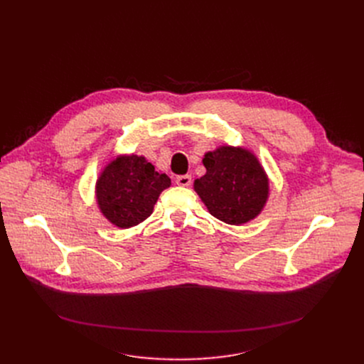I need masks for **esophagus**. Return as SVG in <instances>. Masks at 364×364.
Wrapping results in <instances>:
<instances>
[{
    "instance_id": "1",
    "label": "esophagus",
    "mask_w": 364,
    "mask_h": 364,
    "mask_svg": "<svg viewBox=\"0 0 364 364\" xmlns=\"http://www.w3.org/2000/svg\"><path fill=\"white\" fill-rule=\"evenodd\" d=\"M176 183L181 187H188L190 184H192V177H190V176H180V177H177Z\"/></svg>"
}]
</instances>
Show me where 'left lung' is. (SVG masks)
I'll list each match as a JSON object with an SVG mask.
<instances>
[{"mask_svg": "<svg viewBox=\"0 0 364 364\" xmlns=\"http://www.w3.org/2000/svg\"><path fill=\"white\" fill-rule=\"evenodd\" d=\"M206 174L195 180V190L215 218L233 225L254 220L269 198V178L254 153L221 146L205 153Z\"/></svg>", "mask_w": 364, "mask_h": 364, "instance_id": "obj_1", "label": "left lung"}]
</instances>
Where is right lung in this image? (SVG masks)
Returning <instances> with one entry per match:
<instances>
[{
	"instance_id": "right-lung-1",
	"label": "right lung",
	"mask_w": 364,
	"mask_h": 364,
	"mask_svg": "<svg viewBox=\"0 0 364 364\" xmlns=\"http://www.w3.org/2000/svg\"><path fill=\"white\" fill-rule=\"evenodd\" d=\"M169 186V177L144 156L122 155L102 171L95 183V199L113 225L129 228L150 217L159 195Z\"/></svg>"
}]
</instances>
